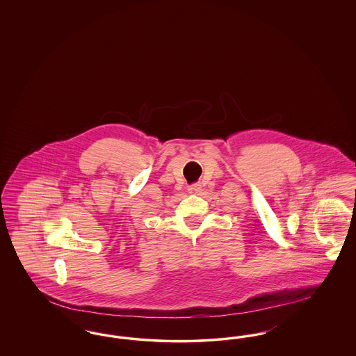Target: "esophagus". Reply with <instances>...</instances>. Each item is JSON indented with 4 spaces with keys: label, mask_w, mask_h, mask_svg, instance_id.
Instances as JSON below:
<instances>
[{
    "label": "esophagus",
    "mask_w": 356,
    "mask_h": 356,
    "mask_svg": "<svg viewBox=\"0 0 356 356\" xmlns=\"http://www.w3.org/2000/svg\"><path fill=\"white\" fill-rule=\"evenodd\" d=\"M202 191V186L200 184H192V186H188V192L192 193V195H196Z\"/></svg>",
    "instance_id": "esophagus-1"
}]
</instances>
